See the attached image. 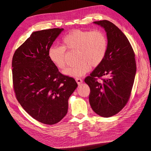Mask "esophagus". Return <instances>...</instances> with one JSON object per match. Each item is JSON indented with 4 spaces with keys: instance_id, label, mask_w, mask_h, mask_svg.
I'll list each match as a JSON object with an SVG mask.
<instances>
[{
    "instance_id": "34e87169",
    "label": "esophagus",
    "mask_w": 151,
    "mask_h": 151,
    "mask_svg": "<svg viewBox=\"0 0 151 151\" xmlns=\"http://www.w3.org/2000/svg\"><path fill=\"white\" fill-rule=\"evenodd\" d=\"M76 81L77 82V83L78 84H81L83 83V80H82L81 78H76Z\"/></svg>"
}]
</instances>
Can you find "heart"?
I'll list each match as a JSON object with an SVG mask.
<instances>
[{
  "mask_svg": "<svg viewBox=\"0 0 151 151\" xmlns=\"http://www.w3.org/2000/svg\"><path fill=\"white\" fill-rule=\"evenodd\" d=\"M62 46L54 45L48 50L50 60L59 69L65 66V50L77 51V64L63 70L68 76L78 77L88 73L92 67L101 63L106 56L108 40L106 35L100 30L70 31L62 38Z\"/></svg>",
  "mask_w": 151,
  "mask_h": 151,
  "instance_id": "heart-1",
  "label": "heart"
}]
</instances>
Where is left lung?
Returning <instances> with one entry per match:
<instances>
[{"mask_svg": "<svg viewBox=\"0 0 151 151\" xmlns=\"http://www.w3.org/2000/svg\"><path fill=\"white\" fill-rule=\"evenodd\" d=\"M106 33L108 49L101 63L86 77L90 88L89 103L93 110L103 117L116 115L130 98L136 73L135 53L123 32L107 20L94 21ZM107 76L98 82V78Z\"/></svg>", "mask_w": 151, "mask_h": 151, "instance_id": "obj_1", "label": "left lung"}]
</instances>
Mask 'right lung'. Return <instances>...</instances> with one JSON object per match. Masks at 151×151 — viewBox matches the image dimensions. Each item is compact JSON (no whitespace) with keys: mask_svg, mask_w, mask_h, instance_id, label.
I'll list each match as a JSON object with an SVG mask.
<instances>
[{"mask_svg":"<svg viewBox=\"0 0 151 151\" xmlns=\"http://www.w3.org/2000/svg\"><path fill=\"white\" fill-rule=\"evenodd\" d=\"M63 28L33 32L14 54L12 80L16 97L30 116L44 124L60 122L77 88L72 77L62 74L50 60L49 48Z\"/></svg>","mask_w":151,"mask_h":151,"instance_id":"1","label":"right lung"}]
</instances>
